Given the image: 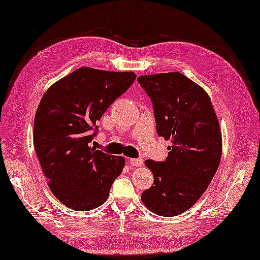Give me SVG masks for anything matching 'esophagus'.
I'll return each mask as SVG.
<instances>
[{
    "mask_svg": "<svg viewBox=\"0 0 260 260\" xmlns=\"http://www.w3.org/2000/svg\"><path fill=\"white\" fill-rule=\"evenodd\" d=\"M129 162L131 166H134V167H142V164H143L142 159H130Z\"/></svg>",
    "mask_w": 260,
    "mask_h": 260,
    "instance_id": "1",
    "label": "esophagus"
}]
</instances>
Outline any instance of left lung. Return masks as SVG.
<instances>
[{
  "label": "left lung",
  "instance_id": "1",
  "mask_svg": "<svg viewBox=\"0 0 260 260\" xmlns=\"http://www.w3.org/2000/svg\"><path fill=\"white\" fill-rule=\"evenodd\" d=\"M138 81L153 105L157 135L172 142L166 161L144 162L154 183L141 200L154 214L176 216L200 200L216 173L219 123L206 91L183 74L144 75Z\"/></svg>",
  "mask_w": 260,
  "mask_h": 260
}]
</instances>
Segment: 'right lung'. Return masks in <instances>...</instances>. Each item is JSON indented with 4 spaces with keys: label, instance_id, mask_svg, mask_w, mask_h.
<instances>
[{
    "label": "right lung",
    "instance_id": "add662e5",
    "mask_svg": "<svg viewBox=\"0 0 260 260\" xmlns=\"http://www.w3.org/2000/svg\"><path fill=\"white\" fill-rule=\"evenodd\" d=\"M136 78L132 72L81 67L44 93L34 119V147L50 191L72 210L104 204L122 172V156L96 150L90 142L96 122Z\"/></svg>",
    "mask_w": 260,
    "mask_h": 260
}]
</instances>
